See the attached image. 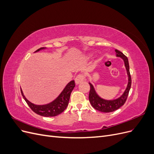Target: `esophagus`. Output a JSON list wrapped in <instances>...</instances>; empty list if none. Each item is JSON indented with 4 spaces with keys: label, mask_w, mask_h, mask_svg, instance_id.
<instances>
[{
    "label": "esophagus",
    "mask_w": 154,
    "mask_h": 154,
    "mask_svg": "<svg viewBox=\"0 0 154 154\" xmlns=\"http://www.w3.org/2000/svg\"><path fill=\"white\" fill-rule=\"evenodd\" d=\"M84 80H85L84 74H79L75 78V83H76V84H78V83H80V82H83Z\"/></svg>",
    "instance_id": "34e87169"
}]
</instances>
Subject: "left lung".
<instances>
[{
	"mask_svg": "<svg viewBox=\"0 0 154 154\" xmlns=\"http://www.w3.org/2000/svg\"><path fill=\"white\" fill-rule=\"evenodd\" d=\"M115 51L116 53H117L116 54V56L123 58V60H124L125 66L126 67V69H127V71L128 76V83L127 87L126 88V90L123 94V95L122 96H120L119 98L114 100H105L101 98V97L96 94V92L94 91V87L92 86L91 83H89L90 92L89 95H88V100H89L91 105L94 107L96 110L102 112H114L116 110H118L121 106H123L125 104L126 101H127L130 87H131L132 79L130 73L128 58L123 53L121 52L119 50L116 49Z\"/></svg>",
	"mask_w": 154,
	"mask_h": 154,
	"instance_id": "8db88e82",
	"label": "left lung"
}]
</instances>
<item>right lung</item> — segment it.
<instances>
[{"instance_id":"1","label":"right lung","mask_w":154,"mask_h":154,"mask_svg":"<svg viewBox=\"0 0 154 154\" xmlns=\"http://www.w3.org/2000/svg\"><path fill=\"white\" fill-rule=\"evenodd\" d=\"M44 48H41L37 49L35 52H37V51H40V49H43ZM74 87H75V82H74V81L72 80L70 82L57 99L54 100L53 102H51V103L44 105H36L31 103L24 96L21 88L20 91L21 94L26 101L27 104L29 105L30 109L34 112L40 116H44V117H53V116H56L61 114L66 110L69 104L70 96H71V92L72 91Z\"/></svg>"}]
</instances>
